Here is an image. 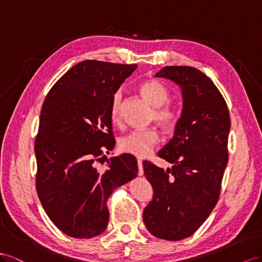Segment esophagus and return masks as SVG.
Returning <instances> with one entry per match:
<instances>
[{
    "instance_id": "obj_1",
    "label": "esophagus",
    "mask_w": 262,
    "mask_h": 262,
    "mask_svg": "<svg viewBox=\"0 0 262 262\" xmlns=\"http://www.w3.org/2000/svg\"><path fill=\"white\" fill-rule=\"evenodd\" d=\"M137 165H138V175L142 176L144 175V169H143V162L140 159H137Z\"/></svg>"
}]
</instances>
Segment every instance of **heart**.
I'll list each match as a JSON object with an SVG mask.
<instances>
[{"instance_id": "heart-1", "label": "heart", "mask_w": 262, "mask_h": 262, "mask_svg": "<svg viewBox=\"0 0 262 262\" xmlns=\"http://www.w3.org/2000/svg\"><path fill=\"white\" fill-rule=\"evenodd\" d=\"M139 91L152 106L156 107L154 113L155 114L154 118L156 122L166 130L172 129L179 119V111L176 106L166 104L170 97L168 90L157 80L148 79L139 84ZM110 114L113 123H120V119H122V94L120 92H116L112 97ZM159 132L154 127L135 129L119 140V147L125 152L137 157H146L154 150V147L159 142Z\"/></svg>"}]
</instances>
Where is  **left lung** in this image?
Here are the masks:
<instances>
[{
  "label": "left lung",
  "instance_id": "obj_1",
  "mask_svg": "<svg viewBox=\"0 0 262 262\" xmlns=\"http://www.w3.org/2000/svg\"><path fill=\"white\" fill-rule=\"evenodd\" d=\"M155 76L179 85L183 111L173 137L158 151L171 168L143 162L154 189L143 220L152 236L177 241L191 236L217 204L228 162L230 116L216 85L195 67L166 66Z\"/></svg>",
  "mask_w": 262,
  "mask_h": 262
}]
</instances>
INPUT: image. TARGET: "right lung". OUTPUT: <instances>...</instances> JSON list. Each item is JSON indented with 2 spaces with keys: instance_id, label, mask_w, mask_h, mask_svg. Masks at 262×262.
<instances>
[{
  "instance_id": "add662e5",
  "label": "right lung",
  "mask_w": 262,
  "mask_h": 262,
  "mask_svg": "<svg viewBox=\"0 0 262 262\" xmlns=\"http://www.w3.org/2000/svg\"><path fill=\"white\" fill-rule=\"evenodd\" d=\"M137 65L83 61L67 71L46 96L35 139L36 191L45 212L67 236L102 233L110 212L107 198L135 178L130 154L106 159L115 146L112 97ZM106 160L100 172L97 163Z\"/></svg>"
}]
</instances>
